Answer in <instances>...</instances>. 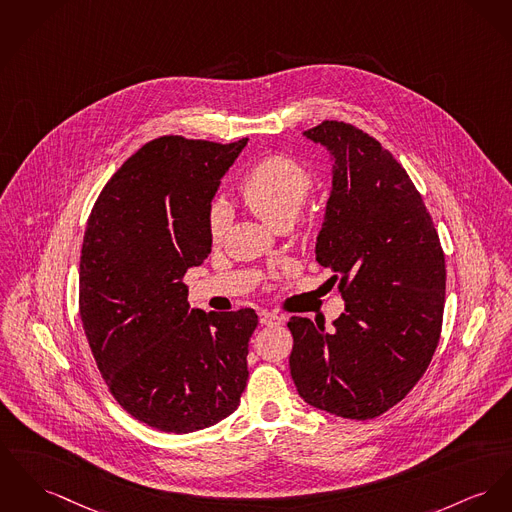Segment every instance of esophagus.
Masks as SVG:
<instances>
[{
    "label": "esophagus",
    "instance_id": "esophagus-1",
    "mask_svg": "<svg viewBox=\"0 0 512 512\" xmlns=\"http://www.w3.org/2000/svg\"><path fill=\"white\" fill-rule=\"evenodd\" d=\"M281 322H283V316L277 314V312H272V310H262L260 312V324H264V326H277Z\"/></svg>",
    "mask_w": 512,
    "mask_h": 512
}]
</instances>
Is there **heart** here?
<instances>
[{"mask_svg": "<svg viewBox=\"0 0 512 512\" xmlns=\"http://www.w3.org/2000/svg\"><path fill=\"white\" fill-rule=\"evenodd\" d=\"M312 190V174L285 155H270L242 176L240 200L264 223L275 227L293 221ZM227 207L215 204L209 211V235L219 240L227 229Z\"/></svg>", "mask_w": 512, "mask_h": 512, "instance_id": "heart-1", "label": "heart"}]
</instances>
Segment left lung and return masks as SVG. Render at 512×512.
<instances>
[{"label":"left lung","instance_id":"obj_1","mask_svg":"<svg viewBox=\"0 0 512 512\" xmlns=\"http://www.w3.org/2000/svg\"><path fill=\"white\" fill-rule=\"evenodd\" d=\"M305 137L334 161L316 262L340 279L345 312L332 330L303 316L289 320V369L310 406L373 419L402 402L433 359L443 248L408 172L375 137L338 120Z\"/></svg>","mask_w":512,"mask_h":512}]
</instances>
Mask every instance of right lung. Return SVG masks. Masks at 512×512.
Instances as JSON below:
<instances>
[{
    "mask_svg": "<svg viewBox=\"0 0 512 512\" xmlns=\"http://www.w3.org/2000/svg\"><path fill=\"white\" fill-rule=\"evenodd\" d=\"M248 139L163 136L108 180L87 221L79 314L116 402L141 423L184 435L239 408L252 308L188 305L182 277L211 252L209 211Z\"/></svg>",
    "mask_w": 512,
    "mask_h": 512,
    "instance_id": "right-lung-1",
    "label": "right lung"
}]
</instances>
